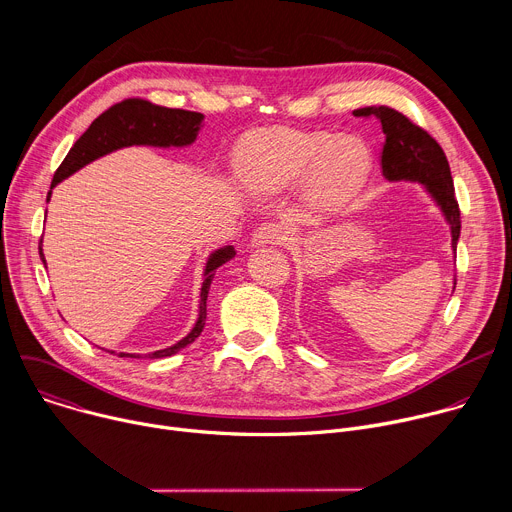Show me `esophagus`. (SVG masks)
Masks as SVG:
<instances>
[{"mask_svg": "<svg viewBox=\"0 0 512 512\" xmlns=\"http://www.w3.org/2000/svg\"><path fill=\"white\" fill-rule=\"evenodd\" d=\"M287 239V231L277 223H263L253 231L251 245L265 247V245H281Z\"/></svg>", "mask_w": 512, "mask_h": 512, "instance_id": "obj_1", "label": "esophagus"}]
</instances>
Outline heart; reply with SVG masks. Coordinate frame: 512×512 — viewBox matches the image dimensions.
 I'll return each mask as SVG.
<instances>
[{
	"mask_svg": "<svg viewBox=\"0 0 512 512\" xmlns=\"http://www.w3.org/2000/svg\"><path fill=\"white\" fill-rule=\"evenodd\" d=\"M371 170L369 150L356 139L324 131H259L245 137L237 176L259 194H275L302 180L310 208L340 210L362 188Z\"/></svg>",
	"mask_w": 512,
	"mask_h": 512,
	"instance_id": "b5f03b06",
	"label": "heart"
}]
</instances>
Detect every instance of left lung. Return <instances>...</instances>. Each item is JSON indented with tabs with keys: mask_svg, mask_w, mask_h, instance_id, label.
Masks as SVG:
<instances>
[{
	"mask_svg": "<svg viewBox=\"0 0 512 512\" xmlns=\"http://www.w3.org/2000/svg\"><path fill=\"white\" fill-rule=\"evenodd\" d=\"M354 117H375L383 125L385 143L381 166L387 180H413L421 182L442 208L452 231V247L456 251L460 239V206L456 200L454 180L448 158L423 127L413 123L407 115L381 107H362L352 111Z\"/></svg>",
	"mask_w": 512,
	"mask_h": 512,
	"instance_id": "8db88e82",
	"label": "left lung"
}]
</instances>
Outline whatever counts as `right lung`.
Returning a JSON list of instances; mask_svg holds the SVG:
<instances>
[{
	"instance_id": "obj_1",
	"label": "right lung",
	"mask_w": 512,
	"mask_h": 512,
	"mask_svg": "<svg viewBox=\"0 0 512 512\" xmlns=\"http://www.w3.org/2000/svg\"><path fill=\"white\" fill-rule=\"evenodd\" d=\"M202 119H204L202 113L168 109V107L154 105L145 99H125L121 103H115L105 113H101L91 123V127L77 139V143L72 145L62 164L54 172L50 188H54L58 182H62L70 174H75L89 162L105 154H111L119 148H127V145H156V148H170V145H176V148H182V145H188L196 139ZM50 194L52 190L48 192V200H50ZM40 257L46 265L42 247H40ZM233 257H235V249L231 245L214 251L208 257L206 269H204V281L200 289V312L194 328L186 338H182L174 346L152 352L150 358L172 356L200 336L206 322V298H208V289H210L214 271L223 263L231 261ZM117 356L139 358V354H125V352H119Z\"/></svg>"
}]
</instances>
